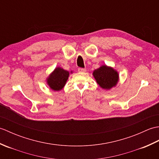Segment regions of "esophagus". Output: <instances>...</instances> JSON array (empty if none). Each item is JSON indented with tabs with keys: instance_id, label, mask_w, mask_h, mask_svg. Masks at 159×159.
Instances as JSON below:
<instances>
[{
	"instance_id": "1",
	"label": "esophagus",
	"mask_w": 159,
	"mask_h": 159,
	"mask_svg": "<svg viewBox=\"0 0 159 159\" xmlns=\"http://www.w3.org/2000/svg\"><path fill=\"white\" fill-rule=\"evenodd\" d=\"M78 71H79V72H86V69L81 68V67H80V68L78 69Z\"/></svg>"
}]
</instances>
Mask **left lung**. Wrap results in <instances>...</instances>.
Returning a JSON list of instances; mask_svg holds the SVG:
<instances>
[{"label": "left lung", "instance_id": "1", "mask_svg": "<svg viewBox=\"0 0 159 159\" xmlns=\"http://www.w3.org/2000/svg\"><path fill=\"white\" fill-rule=\"evenodd\" d=\"M96 83L103 89L109 90L119 81V74L112 67L102 65L93 72Z\"/></svg>", "mask_w": 159, "mask_h": 159}]
</instances>
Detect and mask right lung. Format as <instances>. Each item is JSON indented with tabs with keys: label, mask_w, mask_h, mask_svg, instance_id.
<instances>
[{
	"label": "right lung",
	"mask_w": 159,
	"mask_h": 159,
	"mask_svg": "<svg viewBox=\"0 0 159 159\" xmlns=\"http://www.w3.org/2000/svg\"><path fill=\"white\" fill-rule=\"evenodd\" d=\"M72 72H71L72 73ZM70 75L68 71L61 67H57L46 79V83L50 89L53 91L61 90L66 85Z\"/></svg>",
	"instance_id": "right-lung-1"
}]
</instances>
